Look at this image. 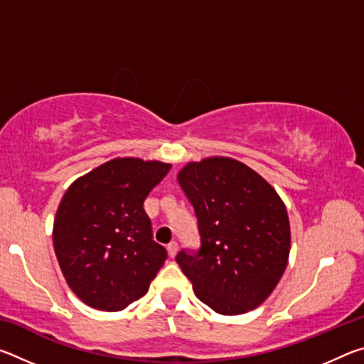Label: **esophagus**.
<instances>
[{
    "label": "esophagus",
    "instance_id": "34e87169",
    "mask_svg": "<svg viewBox=\"0 0 364 364\" xmlns=\"http://www.w3.org/2000/svg\"><path fill=\"white\" fill-rule=\"evenodd\" d=\"M167 250H168V255L173 258L176 254H178V242H170L168 245H167Z\"/></svg>",
    "mask_w": 364,
    "mask_h": 364
}]
</instances>
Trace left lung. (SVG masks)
Listing matches in <instances>:
<instances>
[{
    "label": "left lung",
    "mask_w": 364,
    "mask_h": 364,
    "mask_svg": "<svg viewBox=\"0 0 364 364\" xmlns=\"http://www.w3.org/2000/svg\"><path fill=\"white\" fill-rule=\"evenodd\" d=\"M178 183L194 207L200 249L176 255L197 299L220 315L254 310L287 267L291 226L284 202L247 165L230 157L191 162Z\"/></svg>",
    "instance_id": "obj_1"
}]
</instances>
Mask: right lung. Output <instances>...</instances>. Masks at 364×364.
<instances>
[{
  "instance_id": "right-lung-1",
  "label": "right lung",
  "mask_w": 364,
  "mask_h": 364,
  "mask_svg": "<svg viewBox=\"0 0 364 364\" xmlns=\"http://www.w3.org/2000/svg\"><path fill=\"white\" fill-rule=\"evenodd\" d=\"M170 168L159 160L114 159L65 191L54 218V252L67 284L88 306L123 310L143 297L167 260L143 204Z\"/></svg>"
}]
</instances>
